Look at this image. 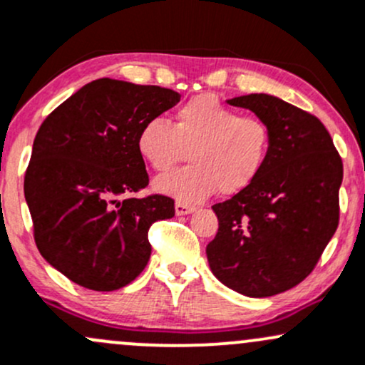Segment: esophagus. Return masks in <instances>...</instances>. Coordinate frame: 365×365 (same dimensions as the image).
I'll return each instance as SVG.
<instances>
[{"instance_id":"esophagus-1","label":"esophagus","mask_w":365,"mask_h":365,"mask_svg":"<svg viewBox=\"0 0 365 365\" xmlns=\"http://www.w3.org/2000/svg\"><path fill=\"white\" fill-rule=\"evenodd\" d=\"M194 211H195V207L189 206V204H183V202H176L175 204V213L178 216L190 215V213H194Z\"/></svg>"}]
</instances>
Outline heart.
Listing matches in <instances>:
<instances>
[{
  "instance_id": "1",
  "label": "heart",
  "mask_w": 365,
  "mask_h": 365,
  "mask_svg": "<svg viewBox=\"0 0 365 365\" xmlns=\"http://www.w3.org/2000/svg\"><path fill=\"white\" fill-rule=\"evenodd\" d=\"M137 149L159 173L183 161L189 150L190 166L159 176L154 190L194 204L218 190L232 195L247 189L267 163L270 130L263 119L239 115L211 95H199L176 110L171 124L161 118L143 123Z\"/></svg>"
}]
</instances>
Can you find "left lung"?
<instances>
[{
  "mask_svg": "<svg viewBox=\"0 0 365 365\" xmlns=\"http://www.w3.org/2000/svg\"><path fill=\"white\" fill-rule=\"evenodd\" d=\"M227 103L267 123L270 152L247 189L213 206L218 232L207 263L223 286L267 298L302 282L334 235L343 164L315 115L267 93Z\"/></svg>",
  "mask_w": 365,
  "mask_h": 365,
  "instance_id": "1",
  "label": "left lung"
}]
</instances>
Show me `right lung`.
Masks as SVG:
<instances>
[{"label": "right lung", "mask_w": 365, "mask_h": 365, "mask_svg": "<svg viewBox=\"0 0 365 365\" xmlns=\"http://www.w3.org/2000/svg\"><path fill=\"white\" fill-rule=\"evenodd\" d=\"M182 95L95 79L51 112L34 138L24 194L39 253L93 291L130 284L150 258L149 228L173 218V199L128 197L149 183L137 149L142 124Z\"/></svg>", "instance_id": "right-lung-1"}]
</instances>
